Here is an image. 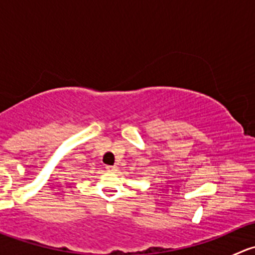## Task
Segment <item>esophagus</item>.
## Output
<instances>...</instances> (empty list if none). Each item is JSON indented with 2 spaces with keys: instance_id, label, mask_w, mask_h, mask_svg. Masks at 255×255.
I'll list each match as a JSON object with an SVG mask.
<instances>
[{
  "instance_id": "1",
  "label": "esophagus",
  "mask_w": 255,
  "mask_h": 255,
  "mask_svg": "<svg viewBox=\"0 0 255 255\" xmlns=\"http://www.w3.org/2000/svg\"><path fill=\"white\" fill-rule=\"evenodd\" d=\"M106 170L109 171V173H115L116 170H117V168L116 166H111V165H107L106 166Z\"/></svg>"
}]
</instances>
